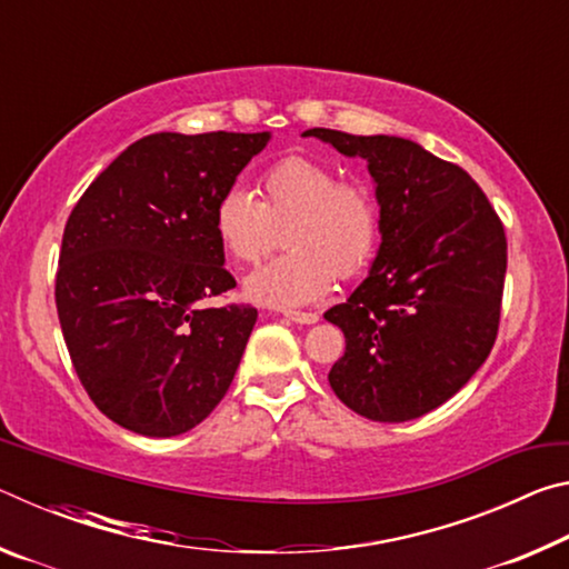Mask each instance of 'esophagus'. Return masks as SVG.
<instances>
[{"label":"esophagus","mask_w":569,"mask_h":569,"mask_svg":"<svg viewBox=\"0 0 569 569\" xmlns=\"http://www.w3.org/2000/svg\"><path fill=\"white\" fill-rule=\"evenodd\" d=\"M283 316L288 321H296V323H316V321H319V313H313V311H291V308H288V311H283Z\"/></svg>","instance_id":"34e87169"}]
</instances>
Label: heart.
Returning a JSON list of instances; mask_svg holds the SVG:
<instances>
[{"label":"heart","mask_w":569,"mask_h":569,"mask_svg":"<svg viewBox=\"0 0 569 569\" xmlns=\"http://www.w3.org/2000/svg\"><path fill=\"white\" fill-rule=\"evenodd\" d=\"M283 226L288 253L246 281V293L258 303H311L336 276H361L379 253L383 213L369 182L341 178L336 168L301 156L261 172L258 200L243 188H228L213 210L218 243L238 266L261 261Z\"/></svg>","instance_id":"obj_1"}]
</instances>
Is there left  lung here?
Returning a JSON list of instances; mask_svg holds the SVG:
<instances>
[{
    "label": "left lung",
    "mask_w": 569,
    "mask_h": 569,
    "mask_svg": "<svg viewBox=\"0 0 569 569\" xmlns=\"http://www.w3.org/2000/svg\"><path fill=\"white\" fill-rule=\"evenodd\" d=\"M313 134L369 162L383 213L371 273L326 311L346 336L329 383L373 421H409L475 377L497 341L507 236L465 168L389 134Z\"/></svg>",
    "instance_id": "obj_1"
}]
</instances>
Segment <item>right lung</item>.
Segmentation results:
<instances>
[{
	"mask_svg": "<svg viewBox=\"0 0 569 569\" xmlns=\"http://www.w3.org/2000/svg\"><path fill=\"white\" fill-rule=\"evenodd\" d=\"M268 132H156L122 150L67 218L54 301L77 379L142 437L203 421L236 377L258 311L206 306L236 278L213 230L218 198Z\"/></svg>",
	"mask_w": 569,
	"mask_h": 569,
	"instance_id": "add662e5",
	"label": "right lung"
}]
</instances>
